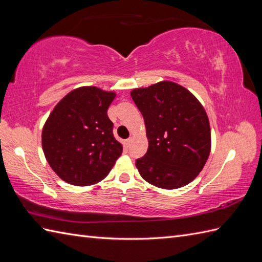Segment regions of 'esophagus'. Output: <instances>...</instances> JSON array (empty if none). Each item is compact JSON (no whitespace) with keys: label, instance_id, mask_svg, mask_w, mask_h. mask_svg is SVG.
<instances>
[{"label":"esophagus","instance_id":"1","mask_svg":"<svg viewBox=\"0 0 262 262\" xmlns=\"http://www.w3.org/2000/svg\"><path fill=\"white\" fill-rule=\"evenodd\" d=\"M132 142H133V137L128 138V140H126V145H127V146H129L130 144H132Z\"/></svg>","mask_w":262,"mask_h":262}]
</instances>
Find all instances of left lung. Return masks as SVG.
I'll use <instances>...</instances> for the list:
<instances>
[{
	"label": "left lung",
	"instance_id": "8db88e82",
	"mask_svg": "<svg viewBox=\"0 0 262 262\" xmlns=\"http://www.w3.org/2000/svg\"><path fill=\"white\" fill-rule=\"evenodd\" d=\"M144 117L148 148L136 160L145 181L162 189L190 183L203 170L210 153L207 114L186 88L161 81L130 92Z\"/></svg>",
	"mask_w": 262,
	"mask_h": 262
}]
</instances>
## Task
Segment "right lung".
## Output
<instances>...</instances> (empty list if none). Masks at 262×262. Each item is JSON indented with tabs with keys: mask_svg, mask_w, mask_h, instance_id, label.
<instances>
[{
	"mask_svg": "<svg viewBox=\"0 0 262 262\" xmlns=\"http://www.w3.org/2000/svg\"><path fill=\"white\" fill-rule=\"evenodd\" d=\"M116 92L97 86L74 89L55 105L42 127L41 144L48 164L73 186L103 180L122 152L113 134L107 110Z\"/></svg>",
	"mask_w": 262,
	"mask_h": 262,
	"instance_id": "right-lung-1",
	"label": "right lung"
}]
</instances>
